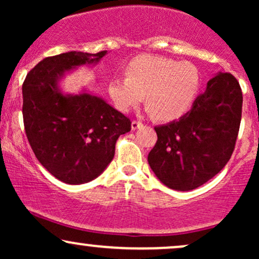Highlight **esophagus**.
<instances>
[{
  "mask_svg": "<svg viewBox=\"0 0 259 259\" xmlns=\"http://www.w3.org/2000/svg\"><path fill=\"white\" fill-rule=\"evenodd\" d=\"M142 125H144V123H142V121H140V120H133V123H132V129H133V130H136V129H139V127H141Z\"/></svg>",
  "mask_w": 259,
  "mask_h": 259,
  "instance_id": "34e87169",
  "label": "esophagus"
}]
</instances>
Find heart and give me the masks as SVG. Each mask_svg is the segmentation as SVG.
Here are the masks:
<instances>
[{
	"label": "heart",
	"mask_w": 259,
	"mask_h": 259,
	"mask_svg": "<svg viewBox=\"0 0 259 259\" xmlns=\"http://www.w3.org/2000/svg\"><path fill=\"white\" fill-rule=\"evenodd\" d=\"M201 86L198 68L163 56L142 55L125 68V76L109 80L108 92L120 112H129L142 102L154 119L168 121L186 113Z\"/></svg>",
	"instance_id": "heart-1"
}]
</instances>
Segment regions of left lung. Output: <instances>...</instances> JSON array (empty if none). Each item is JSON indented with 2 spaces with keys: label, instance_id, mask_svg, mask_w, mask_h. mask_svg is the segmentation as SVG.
<instances>
[{
  "label": "left lung",
  "instance_id": "1",
  "mask_svg": "<svg viewBox=\"0 0 259 259\" xmlns=\"http://www.w3.org/2000/svg\"><path fill=\"white\" fill-rule=\"evenodd\" d=\"M242 113V91L230 73L207 82L191 109L178 120L154 126L157 142L148 153L156 177L178 191L203 185L230 159Z\"/></svg>",
  "mask_w": 259,
  "mask_h": 259
}]
</instances>
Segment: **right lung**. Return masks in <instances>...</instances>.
Instances as JSON below:
<instances>
[{
	"label": "right lung",
	"instance_id": "1",
	"mask_svg": "<svg viewBox=\"0 0 259 259\" xmlns=\"http://www.w3.org/2000/svg\"><path fill=\"white\" fill-rule=\"evenodd\" d=\"M107 53L65 52L42 59L23 82V120L38 162L65 184L89 183L114 157L115 142L132 121L90 94L62 95L57 81L65 70L99 62Z\"/></svg>",
	"mask_w": 259,
	"mask_h": 259
}]
</instances>
